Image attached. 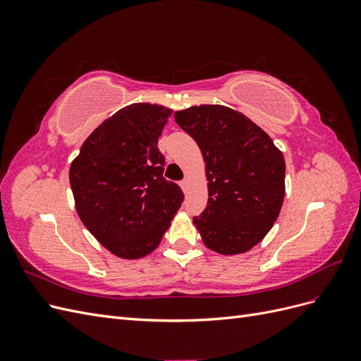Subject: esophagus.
<instances>
[{"label": "esophagus", "mask_w": 361, "mask_h": 361, "mask_svg": "<svg viewBox=\"0 0 361 361\" xmlns=\"http://www.w3.org/2000/svg\"><path fill=\"white\" fill-rule=\"evenodd\" d=\"M180 188H182V191L183 192H187V190H188V180L187 179H183V180H180Z\"/></svg>", "instance_id": "1"}]
</instances>
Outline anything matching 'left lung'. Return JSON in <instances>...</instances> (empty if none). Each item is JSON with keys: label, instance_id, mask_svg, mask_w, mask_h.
Instances as JSON below:
<instances>
[{"label": "left lung", "instance_id": "obj_1", "mask_svg": "<svg viewBox=\"0 0 361 361\" xmlns=\"http://www.w3.org/2000/svg\"><path fill=\"white\" fill-rule=\"evenodd\" d=\"M176 123L199 145L206 164V209L192 218L207 248L241 255L274 226L285 199L286 164L269 135L223 105L174 113Z\"/></svg>", "mask_w": 361, "mask_h": 361}]
</instances>
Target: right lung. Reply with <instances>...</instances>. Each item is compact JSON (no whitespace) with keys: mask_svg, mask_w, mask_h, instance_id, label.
Segmentation results:
<instances>
[{"mask_svg":"<svg viewBox=\"0 0 361 361\" xmlns=\"http://www.w3.org/2000/svg\"><path fill=\"white\" fill-rule=\"evenodd\" d=\"M173 110L133 104L89 135L69 170L81 221L122 259L154 251L183 202L179 185L164 179L158 138Z\"/></svg>","mask_w":361,"mask_h":361,"instance_id":"add662e5","label":"right lung"}]
</instances>
